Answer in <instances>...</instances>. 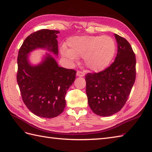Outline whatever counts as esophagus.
<instances>
[{
    "instance_id": "obj_1",
    "label": "esophagus",
    "mask_w": 152,
    "mask_h": 152,
    "mask_svg": "<svg viewBox=\"0 0 152 152\" xmlns=\"http://www.w3.org/2000/svg\"><path fill=\"white\" fill-rule=\"evenodd\" d=\"M84 75H85L84 72H81V71H77V72H76V76H77L83 77V76H84Z\"/></svg>"
}]
</instances>
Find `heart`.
<instances>
[{
	"mask_svg": "<svg viewBox=\"0 0 152 152\" xmlns=\"http://www.w3.org/2000/svg\"><path fill=\"white\" fill-rule=\"evenodd\" d=\"M115 43L111 37L80 36L69 38L62 54L70 63L83 57L85 65L93 72L107 68L115 56Z\"/></svg>",
	"mask_w": 152,
	"mask_h": 152,
	"instance_id": "1",
	"label": "heart"
}]
</instances>
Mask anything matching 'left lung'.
I'll return each mask as SVG.
<instances>
[{"label": "left lung", "instance_id": "8db88e82", "mask_svg": "<svg viewBox=\"0 0 152 152\" xmlns=\"http://www.w3.org/2000/svg\"><path fill=\"white\" fill-rule=\"evenodd\" d=\"M118 53L114 62L99 73L86 77L89 107L95 114L110 116L124 107L136 78V58L128 41L115 34Z\"/></svg>", "mask_w": 152, "mask_h": 152}]
</instances>
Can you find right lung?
<instances>
[{
    "mask_svg": "<svg viewBox=\"0 0 152 152\" xmlns=\"http://www.w3.org/2000/svg\"><path fill=\"white\" fill-rule=\"evenodd\" d=\"M59 33L49 29L32 33L18 53L17 82L22 99L32 113L41 118H55L63 112L66 91L76 78L75 70L60 67L50 53L46 52L37 64L30 62V53L38 49L57 56Z\"/></svg>",
    "mask_w": 152,
    "mask_h": 152,
    "instance_id": "add662e5",
    "label": "right lung"
}]
</instances>
